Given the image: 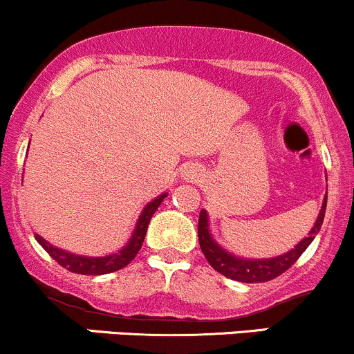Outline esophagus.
I'll use <instances>...</instances> for the list:
<instances>
[{"label":"esophagus","instance_id":"esophagus-1","mask_svg":"<svg viewBox=\"0 0 354 354\" xmlns=\"http://www.w3.org/2000/svg\"><path fill=\"white\" fill-rule=\"evenodd\" d=\"M184 176L187 177V180L194 182V180H196L197 177H199V174H197V170H196V169H189V170H185V172H184Z\"/></svg>","mask_w":354,"mask_h":354}]
</instances>
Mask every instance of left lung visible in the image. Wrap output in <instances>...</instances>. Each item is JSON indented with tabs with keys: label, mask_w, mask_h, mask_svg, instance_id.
<instances>
[{
	"label": "left lung",
	"mask_w": 354,
	"mask_h": 354,
	"mask_svg": "<svg viewBox=\"0 0 354 354\" xmlns=\"http://www.w3.org/2000/svg\"><path fill=\"white\" fill-rule=\"evenodd\" d=\"M326 203H328V196L324 197V204H322L321 212H319L317 216V221H315L314 227L310 230L309 236L304 238L302 241L288 253L280 254V257L277 258H270V260H241V258H236L233 257V254L224 252L221 246H218V243H214V239L209 234L206 211H201L199 224H197L201 250H203L209 265H211L216 272L227 277V279L238 280V282L245 283L268 282V280L277 279L279 275H282L285 270L290 268L292 265L299 260L300 254L306 252L307 246L313 243L315 234L321 230L322 221H324Z\"/></svg>",
	"instance_id": "left-lung-1"
}]
</instances>
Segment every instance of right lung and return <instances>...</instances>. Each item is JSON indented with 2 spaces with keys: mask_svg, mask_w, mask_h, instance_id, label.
Wrapping results in <instances>:
<instances>
[{
  "mask_svg": "<svg viewBox=\"0 0 354 354\" xmlns=\"http://www.w3.org/2000/svg\"><path fill=\"white\" fill-rule=\"evenodd\" d=\"M167 197V194H162L157 199H153L151 203L147 204V207L143 209V212L140 214L138 223H136L135 231H133L131 239L128 241V245L123 250H120L118 253L108 254V257H79V254H72L64 252V250L55 248L50 243L45 241L44 238L35 234V239L40 243L41 248L45 250L59 265H62L64 268H67L69 272L81 273V275H102V273H111L116 270L127 267L128 263L136 257V253L140 252L143 245V239H145L148 223H150L151 216L155 214L157 207L160 206V203Z\"/></svg>",
  "mask_w": 354,
  "mask_h": 354,
  "instance_id": "1",
  "label": "right lung"
}]
</instances>
